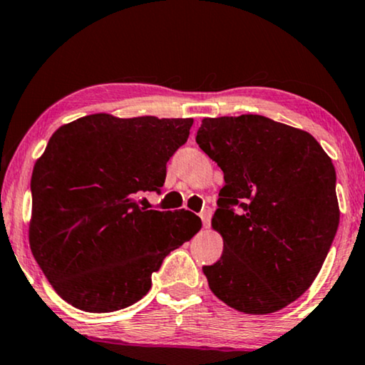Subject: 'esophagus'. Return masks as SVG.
<instances>
[{
  "instance_id": "obj_1",
  "label": "esophagus",
  "mask_w": 365,
  "mask_h": 365,
  "mask_svg": "<svg viewBox=\"0 0 365 365\" xmlns=\"http://www.w3.org/2000/svg\"><path fill=\"white\" fill-rule=\"evenodd\" d=\"M211 216H212V211H211V207H205L203 211L200 212V217H201V221H203V225L205 227H207V225H210V222H211Z\"/></svg>"
}]
</instances>
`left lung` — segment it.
Instances as JSON below:
<instances>
[{"mask_svg": "<svg viewBox=\"0 0 365 365\" xmlns=\"http://www.w3.org/2000/svg\"><path fill=\"white\" fill-rule=\"evenodd\" d=\"M196 143L225 182L212 216L224 252L203 266L210 289L244 314L284 309L312 286L336 235L331 159L310 133L263 115L205 118Z\"/></svg>", "mask_w": 365, "mask_h": 365, "instance_id": "left-lung-1", "label": "left lung"}]
</instances>
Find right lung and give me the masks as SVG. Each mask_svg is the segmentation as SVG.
I'll use <instances>...</instances> for the list:
<instances>
[{
    "label": "right lung",
    "instance_id": "obj_1",
    "mask_svg": "<svg viewBox=\"0 0 365 365\" xmlns=\"http://www.w3.org/2000/svg\"><path fill=\"white\" fill-rule=\"evenodd\" d=\"M192 118L94 113L63 125L34 165L32 255L58 296L106 314L151 289L164 258L201 229L192 211L140 207L158 192L167 162L187 143Z\"/></svg>",
    "mask_w": 365,
    "mask_h": 365
}]
</instances>
